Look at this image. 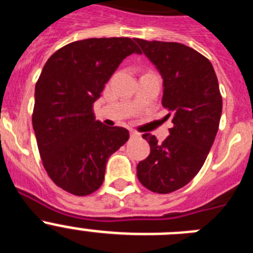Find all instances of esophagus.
<instances>
[{
	"label": "esophagus",
	"instance_id": "obj_1",
	"mask_svg": "<svg viewBox=\"0 0 253 253\" xmlns=\"http://www.w3.org/2000/svg\"><path fill=\"white\" fill-rule=\"evenodd\" d=\"M130 138H139V133H137V131H134V130H130Z\"/></svg>",
	"mask_w": 253,
	"mask_h": 253
}]
</instances>
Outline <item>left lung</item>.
Segmentation results:
<instances>
[{"label":"left lung","instance_id":"left-lung-1","mask_svg":"<svg viewBox=\"0 0 253 253\" xmlns=\"http://www.w3.org/2000/svg\"><path fill=\"white\" fill-rule=\"evenodd\" d=\"M163 78L162 105L173 126L160 143L143 134L151 153L137 166L140 184L157 194L184 187L204 165L222 115V95L210 60L195 49L171 42L135 40Z\"/></svg>","mask_w":253,"mask_h":253}]
</instances>
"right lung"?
Instances as JSON below:
<instances>
[{
    "instance_id": "right-lung-1",
    "label": "right lung",
    "mask_w": 253,
    "mask_h": 253,
    "mask_svg": "<svg viewBox=\"0 0 253 253\" xmlns=\"http://www.w3.org/2000/svg\"><path fill=\"white\" fill-rule=\"evenodd\" d=\"M133 53L142 54L130 38L78 40L58 49L40 73L33 128L46 173L67 193H95L109 157L129 139L125 128L95 120L93 102Z\"/></svg>"
}]
</instances>
